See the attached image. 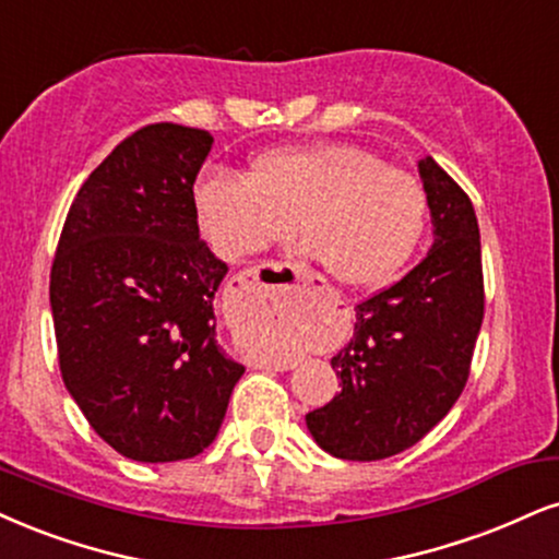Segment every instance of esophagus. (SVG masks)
Instances as JSON below:
<instances>
[{
  "instance_id": "esophagus-1",
  "label": "esophagus",
  "mask_w": 559,
  "mask_h": 559,
  "mask_svg": "<svg viewBox=\"0 0 559 559\" xmlns=\"http://www.w3.org/2000/svg\"><path fill=\"white\" fill-rule=\"evenodd\" d=\"M290 272L295 274V282H306V277H308L306 272H300V269H295L290 264H264V266H257V269H248V272L238 274V277H233V280H236L238 285L243 287V290H251V287L264 285L266 274H280V277H282V274H290ZM264 287H269V285H264ZM277 287H282V285H277ZM253 365H257L259 370H290L295 362H287V360L285 362H282V360H257Z\"/></svg>"
}]
</instances>
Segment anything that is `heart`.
<instances>
[{"mask_svg":"<svg viewBox=\"0 0 559 559\" xmlns=\"http://www.w3.org/2000/svg\"><path fill=\"white\" fill-rule=\"evenodd\" d=\"M202 233L227 259L300 246L340 285L381 287L412 259L427 223L425 186L355 144L282 147L251 178L210 174L194 189Z\"/></svg>","mask_w":559,"mask_h":559,"instance_id":"b5f03b06","label":"heart"}]
</instances>
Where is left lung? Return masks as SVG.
Instances as JSON below:
<instances>
[{"label": "left lung", "instance_id": "left-lung-1", "mask_svg": "<svg viewBox=\"0 0 559 559\" xmlns=\"http://www.w3.org/2000/svg\"><path fill=\"white\" fill-rule=\"evenodd\" d=\"M432 248L389 290L355 308V334L332 357L342 391L306 415L323 451L396 456L423 440L464 391L485 316L479 225L469 197L432 157L417 163Z\"/></svg>", "mask_w": 559, "mask_h": 559}]
</instances>
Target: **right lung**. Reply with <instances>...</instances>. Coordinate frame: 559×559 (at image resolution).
<instances>
[{
  "label": "right lung",
  "mask_w": 559,
  "mask_h": 559,
  "mask_svg": "<svg viewBox=\"0 0 559 559\" xmlns=\"http://www.w3.org/2000/svg\"><path fill=\"white\" fill-rule=\"evenodd\" d=\"M212 142L178 123L127 136L74 197L51 266L67 391L144 464L199 456L246 370L217 342L227 264L199 240L194 181Z\"/></svg>",
  "instance_id": "obj_1"
}]
</instances>
